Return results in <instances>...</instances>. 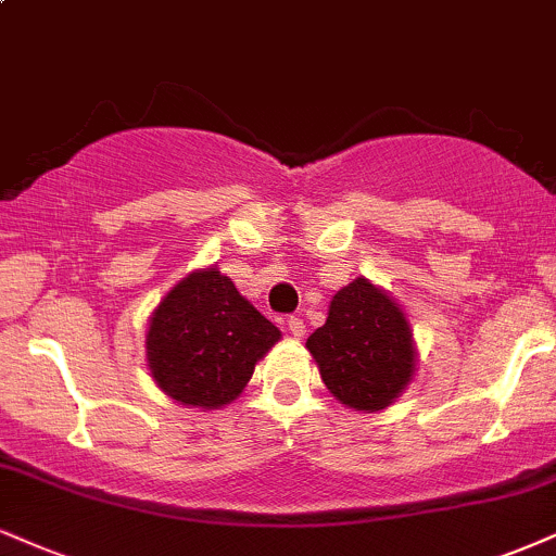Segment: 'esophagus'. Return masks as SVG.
I'll list each match as a JSON object with an SVG mask.
<instances>
[{
	"label": "esophagus",
	"instance_id": "esophagus-1",
	"mask_svg": "<svg viewBox=\"0 0 556 556\" xmlns=\"http://www.w3.org/2000/svg\"><path fill=\"white\" fill-rule=\"evenodd\" d=\"M287 331H290L295 339H303V337H305V324H303V318L292 316L290 320H287Z\"/></svg>",
	"mask_w": 556,
	"mask_h": 556
}]
</instances>
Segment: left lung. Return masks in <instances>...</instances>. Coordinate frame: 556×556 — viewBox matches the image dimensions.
Returning a JSON list of instances; mask_svg holds the SVG:
<instances>
[{
    "label": "left lung",
    "instance_id": "8db88e82",
    "mask_svg": "<svg viewBox=\"0 0 556 556\" xmlns=\"http://www.w3.org/2000/svg\"><path fill=\"white\" fill-rule=\"evenodd\" d=\"M305 346L326 388L352 412L388 409L417 370V346L404 307L365 277L331 298L326 324L307 337Z\"/></svg>",
    "mask_w": 556,
    "mask_h": 556
}]
</instances>
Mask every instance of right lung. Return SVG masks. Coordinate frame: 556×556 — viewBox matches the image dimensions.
Returning <instances> with one entry per match:
<instances>
[{"mask_svg": "<svg viewBox=\"0 0 556 556\" xmlns=\"http://www.w3.org/2000/svg\"><path fill=\"white\" fill-rule=\"evenodd\" d=\"M282 339L217 266L191 271L160 300L147 324V367L165 396L186 409L236 401L258 359Z\"/></svg>", "mask_w": 556, "mask_h": 556, "instance_id": "obj_1", "label": "right lung"}]
</instances>
